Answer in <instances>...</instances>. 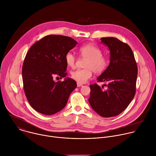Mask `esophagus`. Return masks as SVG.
Here are the masks:
<instances>
[{"mask_svg":"<svg viewBox=\"0 0 156 156\" xmlns=\"http://www.w3.org/2000/svg\"><path fill=\"white\" fill-rule=\"evenodd\" d=\"M77 87H82L83 85L81 84V83H79V82H77Z\"/></svg>","mask_w":156,"mask_h":156,"instance_id":"1","label":"esophagus"}]
</instances>
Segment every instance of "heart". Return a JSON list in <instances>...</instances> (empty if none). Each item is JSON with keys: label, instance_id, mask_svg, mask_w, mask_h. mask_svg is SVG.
Here are the masks:
<instances>
[{"label": "heart", "instance_id": "1", "mask_svg": "<svg viewBox=\"0 0 156 156\" xmlns=\"http://www.w3.org/2000/svg\"><path fill=\"white\" fill-rule=\"evenodd\" d=\"M79 51L82 57L87 59L84 65L85 68L71 72V76L74 80L79 83H85L91 77L93 71L99 74L106 70L109 61L106 56L102 55V51L98 47L92 44H87L80 47ZM76 61V57L72 52L66 53L65 62L68 66L74 68Z\"/></svg>", "mask_w": 156, "mask_h": 156}]
</instances>
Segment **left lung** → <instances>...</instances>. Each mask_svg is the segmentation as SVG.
Segmentation results:
<instances>
[{"instance_id": "1", "label": "left lung", "mask_w": 156, "mask_h": 156, "mask_svg": "<svg viewBox=\"0 0 156 156\" xmlns=\"http://www.w3.org/2000/svg\"><path fill=\"white\" fill-rule=\"evenodd\" d=\"M100 39L101 43L110 51V63L97 80L107 82L108 84L106 90H103L96 83L90 85L88 101L100 115L111 117L120 114L133 99L138 68L129 45L115 37Z\"/></svg>"}]
</instances>
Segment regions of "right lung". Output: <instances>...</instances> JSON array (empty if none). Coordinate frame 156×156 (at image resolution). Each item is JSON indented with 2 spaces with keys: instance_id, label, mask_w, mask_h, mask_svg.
Here are the masks:
<instances>
[{
  "instance_id": "right-lung-1",
  "label": "right lung",
  "mask_w": 156,
  "mask_h": 156,
  "mask_svg": "<svg viewBox=\"0 0 156 156\" xmlns=\"http://www.w3.org/2000/svg\"><path fill=\"white\" fill-rule=\"evenodd\" d=\"M77 44L69 37L48 35L28 50L22 69L23 87L28 102L38 112L52 115L60 111L76 88L71 78L55 82L53 77H66L65 55Z\"/></svg>"
}]
</instances>
